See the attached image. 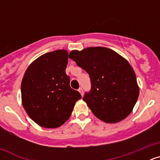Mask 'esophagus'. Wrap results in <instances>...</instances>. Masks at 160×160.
Instances as JSON below:
<instances>
[{"instance_id":"1","label":"esophagus","mask_w":160,"mask_h":160,"mask_svg":"<svg viewBox=\"0 0 160 160\" xmlns=\"http://www.w3.org/2000/svg\"><path fill=\"white\" fill-rule=\"evenodd\" d=\"M78 91L80 92V94H82V96L83 95V89L82 88V87H80V88L78 89Z\"/></svg>"}]
</instances>
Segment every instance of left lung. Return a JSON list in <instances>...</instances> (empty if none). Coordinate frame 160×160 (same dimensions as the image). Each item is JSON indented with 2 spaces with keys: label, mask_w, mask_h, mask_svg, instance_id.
<instances>
[{
  "label": "left lung",
  "mask_w": 160,
  "mask_h": 160,
  "mask_svg": "<svg viewBox=\"0 0 160 160\" xmlns=\"http://www.w3.org/2000/svg\"><path fill=\"white\" fill-rule=\"evenodd\" d=\"M69 56L90 76L91 88L83 100L93 114L109 123L127 118L139 94L135 71L128 61L100 46L73 50Z\"/></svg>",
  "instance_id": "8db88e82"
}]
</instances>
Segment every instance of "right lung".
Wrapping results in <instances>:
<instances>
[{"label":"right lung","mask_w":160,"mask_h":160,"mask_svg":"<svg viewBox=\"0 0 160 160\" xmlns=\"http://www.w3.org/2000/svg\"><path fill=\"white\" fill-rule=\"evenodd\" d=\"M68 53H46L32 62L21 86L22 105L29 117L42 128H56L71 115L81 94L70 86L66 73Z\"/></svg>","instance_id":"right-lung-1"}]
</instances>
